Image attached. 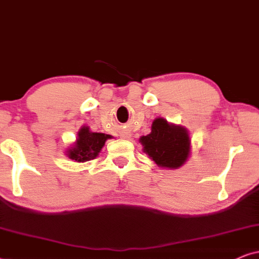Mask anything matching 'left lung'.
Instances as JSON below:
<instances>
[{"label":"left lung","instance_id":"left-lung-1","mask_svg":"<svg viewBox=\"0 0 259 259\" xmlns=\"http://www.w3.org/2000/svg\"><path fill=\"white\" fill-rule=\"evenodd\" d=\"M143 152L160 167L178 168L190 155L189 133L184 126L169 124L163 118L154 119L152 132L140 139Z\"/></svg>","mask_w":259,"mask_h":259}]
</instances>
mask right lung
Wrapping results in <instances>:
<instances>
[{"label":"right lung","mask_w":259,"mask_h":259,"mask_svg":"<svg viewBox=\"0 0 259 259\" xmlns=\"http://www.w3.org/2000/svg\"><path fill=\"white\" fill-rule=\"evenodd\" d=\"M107 139H112V136L103 133H92L90 127L82 126L78 130L74 146L67 150L68 158L75 160L76 162L96 159Z\"/></svg>","instance_id":"obj_1"}]
</instances>
